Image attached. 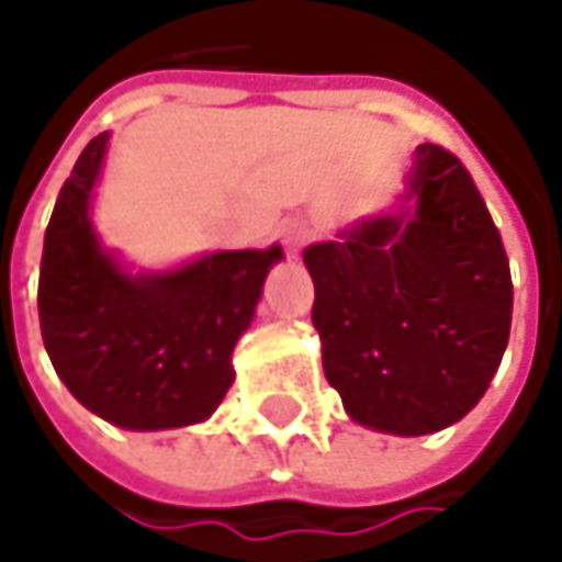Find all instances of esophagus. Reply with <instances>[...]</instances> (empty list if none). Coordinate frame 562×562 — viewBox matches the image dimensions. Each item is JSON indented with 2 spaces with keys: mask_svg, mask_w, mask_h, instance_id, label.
Listing matches in <instances>:
<instances>
[{
  "mask_svg": "<svg viewBox=\"0 0 562 562\" xmlns=\"http://www.w3.org/2000/svg\"><path fill=\"white\" fill-rule=\"evenodd\" d=\"M281 237H284V247L291 249V252H300V249L310 244V237H313V227L306 225V222H288V225L281 227Z\"/></svg>",
  "mask_w": 562,
  "mask_h": 562,
  "instance_id": "esophagus-1",
  "label": "esophagus"
}]
</instances>
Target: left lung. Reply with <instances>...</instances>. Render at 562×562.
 <instances>
[{
  "instance_id": "1",
  "label": "left lung",
  "mask_w": 562,
  "mask_h": 562,
  "mask_svg": "<svg viewBox=\"0 0 562 562\" xmlns=\"http://www.w3.org/2000/svg\"><path fill=\"white\" fill-rule=\"evenodd\" d=\"M416 209L313 244V325L322 366L350 419L431 435L482 400L509 340L513 281L501 231L465 165L422 143Z\"/></svg>"
}]
</instances>
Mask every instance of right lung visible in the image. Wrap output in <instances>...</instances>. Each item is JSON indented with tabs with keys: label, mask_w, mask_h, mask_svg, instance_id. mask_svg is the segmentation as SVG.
I'll list each match as a JSON object with an SVG mask.
<instances>
[{
	"label": "right lung",
	"mask_w": 562,
	"mask_h": 562,
	"mask_svg": "<svg viewBox=\"0 0 562 562\" xmlns=\"http://www.w3.org/2000/svg\"><path fill=\"white\" fill-rule=\"evenodd\" d=\"M105 143L109 134L87 143L46 227L43 344L65 387L99 419L134 431L193 425L225 400L234 344L284 252L231 249L162 274H127L90 225Z\"/></svg>",
	"instance_id": "add662e5"
}]
</instances>
